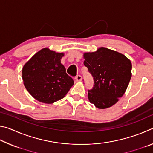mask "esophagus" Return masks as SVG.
<instances>
[{
	"label": "esophagus",
	"instance_id": "34e87169",
	"mask_svg": "<svg viewBox=\"0 0 153 153\" xmlns=\"http://www.w3.org/2000/svg\"><path fill=\"white\" fill-rule=\"evenodd\" d=\"M75 79H76V81H77V82H80V81H82V76H80V75H78V76H76V77H75Z\"/></svg>",
	"mask_w": 153,
	"mask_h": 153
}]
</instances>
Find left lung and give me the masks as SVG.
<instances>
[{
	"label": "left lung",
	"mask_w": 153,
	"mask_h": 153,
	"mask_svg": "<svg viewBox=\"0 0 153 153\" xmlns=\"http://www.w3.org/2000/svg\"><path fill=\"white\" fill-rule=\"evenodd\" d=\"M84 64L94 79L88 90L89 101L105 109L117 102L124 94L131 77V63L123 54L100 47L96 52L84 54Z\"/></svg>",
	"instance_id": "8db88e82"
}]
</instances>
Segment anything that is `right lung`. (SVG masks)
Listing matches in <instances>:
<instances>
[{
	"instance_id": "obj_1",
	"label": "right lung",
	"mask_w": 153,
	"mask_h": 153,
	"mask_svg": "<svg viewBox=\"0 0 153 153\" xmlns=\"http://www.w3.org/2000/svg\"><path fill=\"white\" fill-rule=\"evenodd\" d=\"M63 53L48 48L36 53L22 69L25 88L40 102L52 104L61 99L74 85V80L66 73L61 63Z\"/></svg>"
}]
</instances>
